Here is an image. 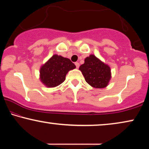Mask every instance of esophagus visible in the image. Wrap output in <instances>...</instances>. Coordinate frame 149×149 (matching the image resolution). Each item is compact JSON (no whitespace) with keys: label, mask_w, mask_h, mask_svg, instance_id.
Segmentation results:
<instances>
[{"label":"esophagus","mask_w":149,"mask_h":149,"mask_svg":"<svg viewBox=\"0 0 149 149\" xmlns=\"http://www.w3.org/2000/svg\"><path fill=\"white\" fill-rule=\"evenodd\" d=\"M75 66H76L77 68H79V66H80V64H79V62H75Z\"/></svg>","instance_id":"1"}]
</instances>
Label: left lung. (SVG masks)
Here are the masks:
<instances>
[{"instance_id":"8db88e82","label":"left lung","mask_w":149,"mask_h":149,"mask_svg":"<svg viewBox=\"0 0 149 149\" xmlns=\"http://www.w3.org/2000/svg\"><path fill=\"white\" fill-rule=\"evenodd\" d=\"M86 82L95 88L107 87L111 77V68L93 55L85 58V63L79 67Z\"/></svg>"}]
</instances>
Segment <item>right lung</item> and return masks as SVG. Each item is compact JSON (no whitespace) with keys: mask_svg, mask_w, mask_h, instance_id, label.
I'll return each instance as SVG.
<instances>
[{"mask_svg":"<svg viewBox=\"0 0 149 149\" xmlns=\"http://www.w3.org/2000/svg\"><path fill=\"white\" fill-rule=\"evenodd\" d=\"M75 68L69 59L54 55L40 68V81L48 87H56L65 81L68 71Z\"/></svg>","mask_w":149,"mask_h":149,"instance_id":"right-lung-1","label":"right lung"}]
</instances>
